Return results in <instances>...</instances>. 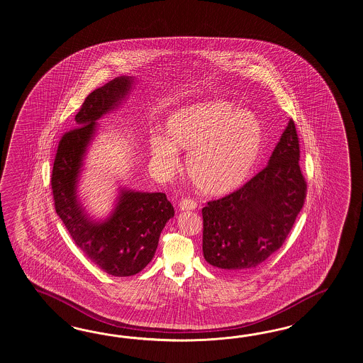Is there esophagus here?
<instances>
[{
    "label": "esophagus",
    "instance_id": "esophagus-1",
    "mask_svg": "<svg viewBox=\"0 0 363 363\" xmlns=\"http://www.w3.org/2000/svg\"><path fill=\"white\" fill-rule=\"evenodd\" d=\"M196 206H197V204H196L195 200H192V199H183L179 203L180 211H194V209H196Z\"/></svg>",
    "mask_w": 363,
    "mask_h": 363
}]
</instances>
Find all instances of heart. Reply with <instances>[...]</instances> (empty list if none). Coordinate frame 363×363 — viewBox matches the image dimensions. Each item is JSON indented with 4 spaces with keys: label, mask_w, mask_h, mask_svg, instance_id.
Returning a JSON list of instances; mask_svg holds the SVG:
<instances>
[{
    "label": "heart",
    "mask_w": 363,
    "mask_h": 363,
    "mask_svg": "<svg viewBox=\"0 0 363 363\" xmlns=\"http://www.w3.org/2000/svg\"><path fill=\"white\" fill-rule=\"evenodd\" d=\"M164 135H152L150 151L166 169L175 167L177 150L189 151L188 179L204 195H226L250 177L263 147L258 117L223 100L179 108L164 122Z\"/></svg>",
    "instance_id": "heart-1"
}]
</instances>
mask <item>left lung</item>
<instances>
[{"mask_svg":"<svg viewBox=\"0 0 363 363\" xmlns=\"http://www.w3.org/2000/svg\"><path fill=\"white\" fill-rule=\"evenodd\" d=\"M298 159V133L289 120L267 166L235 192L203 208V252L209 264L250 272L280 249L307 195Z\"/></svg>","mask_w":363,"mask_h":363,"instance_id":"obj_1","label":"left lung"}]
</instances>
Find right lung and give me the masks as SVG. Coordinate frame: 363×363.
Returning a JSON list of instances; mask_svg holds the SVG:
<instances>
[{"label": "right lung", "instance_id": "add662e5", "mask_svg": "<svg viewBox=\"0 0 363 363\" xmlns=\"http://www.w3.org/2000/svg\"><path fill=\"white\" fill-rule=\"evenodd\" d=\"M133 77L121 76L88 94L74 116L76 128L59 142L51 175L55 211L88 259L113 277H131L149 264L164 225L174 217L166 194L121 189L105 220L96 221L77 200V182L96 121L116 109L129 94Z\"/></svg>", "mask_w": 363, "mask_h": 363}]
</instances>
